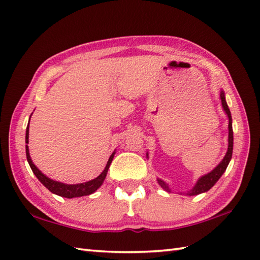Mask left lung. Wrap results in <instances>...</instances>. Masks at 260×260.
I'll list each match as a JSON object with an SVG mask.
<instances>
[{"label":"left lung","instance_id":"left-lung-1","mask_svg":"<svg viewBox=\"0 0 260 260\" xmlns=\"http://www.w3.org/2000/svg\"><path fill=\"white\" fill-rule=\"evenodd\" d=\"M220 98H221V103H222V107L224 109V112L227 113L228 117H229V145H228V151L227 154H225V156L223 157V159L221 161L217 168H215L212 172H210L209 174L202 176V178L198 181V183L196 184V186L193 187V189L187 193L189 196H197V194H200L202 192H206L208 190L211 189V187L215 184V182H217L220 178H221V175L223 174V172L227 169L228 164L231 159V156H233V147H234V132H233V124H231V114H230V110L227 103H225V99H224V92L221 91L220 93ZM159 185H161L163 189L167 190L168 192H170V189L168 187V185L164 183L163 181L161 180H157Z\"/></svg>","mask_w":260,"mask_h":260}]
</instances>
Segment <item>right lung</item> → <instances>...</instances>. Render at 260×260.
I'll return each instance as SVG.
<instances>
[{
  "label": "right lung",
  "mask_w": 260,
  "mask_h": 260,
  "mask_svg": "<svg viewBox=\"0 0 260 260\" xmlns=\"http://www.w3.org/2000/svg\"><path fill=\"white\" fill-rule=\"evenodd\" d=\"M25 143H26V144L29 143V126L26 127ZM25 153H26V159L30 164V168L32 170V172L36 174L38 180L40 181L41 183L45 185L49 191H51L52 193H54V194L60 196V197H64V198H69V199L76 198V197H82V196H89V194H91V193L95 192L98 189V187L103 184L105 178H106L108 168H109L110 163H112V161H113L114 154H115V153H113L112 155H110L106 168H105V170L103 171V173L101 175H98L96 179L85 182V183H80V184H63V183H60V182L53 181L51 179L47 178L45 174H42L40 171L37 169L36 165L33 164L32 161H31V157H30V154H29V147H27V145H25Z\"/></svg>",
  "instance_id": "right-lung-1"
}]
</instances>
